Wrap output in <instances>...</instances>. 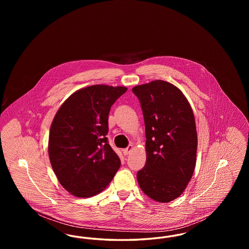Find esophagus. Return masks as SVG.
I'll use <instances>...</instances> for the list:
<instances>
[{
	"label": "esophagus",
	"mask_w": 249,
	"mask_h": 249,
	"mask_svg": "<svg viewBox=\"0 0 249 249\" xmlns=\"http://www.w3.org/2000/svg\"><path fill=\"white\" fill-rule=\"evenodd\" d=\"M132 148H133V146L130 144L127 148H124V149L122 150V152H123V154L125 155V156H127V155L130 154V152H131Z\"/></svg>",
	"instance_id": "esophagus-1"
}]
</instances>
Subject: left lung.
Masks as SVG:
<instances>
[{
    "mask_svg": "<svg viewBox=\"0 0 249 249\" xmlns=\"http://www.w3.org/2000/svg\"><path fill=\"white\" fill-rule=\"evenodd\" d=\"M132 92L142 107L145 125V165L137 173L142 192L169 202L186 190L196 165L198 138L190 103L175 85L155 80Z\"/></svg>",
    "mask_w": 249,
    "mask_h": 249,
    "instance_id": "obj_1",
    "label": "left lung"
}]
</instances>
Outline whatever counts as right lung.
<instances>
[{
  "instance_id": "1",
  "label": "right lung",
  "mask_w": 249,
  "mask_h": 249,
  "mask_svg": "<svg viewBox=\"0 0 249 249\" xmlns=\"http://www.w3.org/2000/svg\"><path fill=\"white\" fill-rule=\"evenodd\" d=\"M125 87L94 85L76 90L52 121L48 155L60 185L73 196L89 198L103 191L120 167L108 143L111 107Z\"/></svg>"
}]
</instances>
